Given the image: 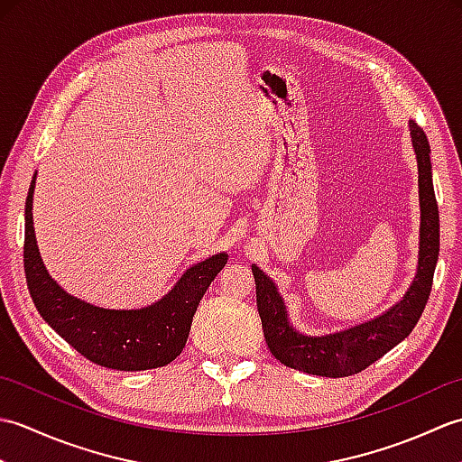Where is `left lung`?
I'll return each instance as SVG.
<instances>
[{"instance_id": "1", "label": "left lung", "mask_w": 462, "mask_h": 462, "mask_svg": "<svg viewBox=\"0 0 462 462\" xmlns=\"http://www.w3.org/2000/svg\"><path fill=\"white\" fill-rule=\"evenodd\" d=\"M409 129L417 154L420 204L419 266L413 283L403 300L375 319L328 336H303L290 323L276 283L254 263L252 273L256 280V303L263 337L272 356L283 365L321 377L356 375L393 349L417 326L433 288L439 260V206L430 174L429 141L417 123L409 121Z\"/></svg>"}]
</instances>
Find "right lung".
<instances>
[{
  "mask_svg": "<svg viewBox=\"0 0 462 462\" xmlns=\"http://www.w3.org/2000/svg\"><path fill=\"white\" fill-rule=\"evenodd\" d=\"M35 176L25 200L23 268L32 300L49 326L69 346L97 365L116 371H144L169 365L182 353L196 308L228 254L194 263L176 286L152 306L141 310H105L67 293L49 276L39 256L33 230Z\"/></svg>",
  "mask_w": 462,
  "mask_h": 462,
  "instance_id": "add662e5",
  "label": "right lung"
}]
</instances>
